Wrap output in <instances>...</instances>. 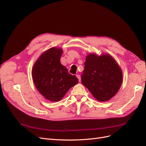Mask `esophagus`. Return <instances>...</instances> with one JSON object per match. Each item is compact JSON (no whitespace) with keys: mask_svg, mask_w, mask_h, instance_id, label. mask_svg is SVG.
<instances>
[{"mask_svg":"<svg viewBox=\"0 0 146 146\" xmlns=\"http://www.w3.org/2000/svg\"><path fill=\"white\" fill-rule=\"evenodd\" d=\"M76 77H77V78L78 79L79 82H80V81H81V77H80V75H76Z\"/></svg>","mask_w":146,"mask_h":146,"instance_id":"1","label":"esophagus"}]
</instances>
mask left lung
<instances>
[{"mask_svg": "<svg viewBox=\"0 0 146 146\" xmlns=\"http://www.w3.org/2000/svg\"><path fill=\"white\" fill-rule=\"evenodd\" d=\"M82 83L95 99L108 101L115 96L122 82V72L116 61L108 54L86 56Z\"/></svg>", "mask_w": 146, "mask_h": 146, "instance_id": "8db88e82", "label": "left lung"}]
</instances>
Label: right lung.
<instances>
[{
	"mask_svg": "<svg viewBox=\"0 0 146 146\" xmlns=\"http://www.w3.org/2000/svg\"><path fill=\"white\" fill-rule=\"evenodd\" d=\"M61 48L52 47L41 54L32 69L33 80L44 98L51 102L62 99L70 88L78 83L76 76L61 64Z\"/></svg>",
	"mask_w": 146,
	"mask_h": 146,
	"instance_id": "add662e5",
	"label": "right lung"
}]
</instances>
